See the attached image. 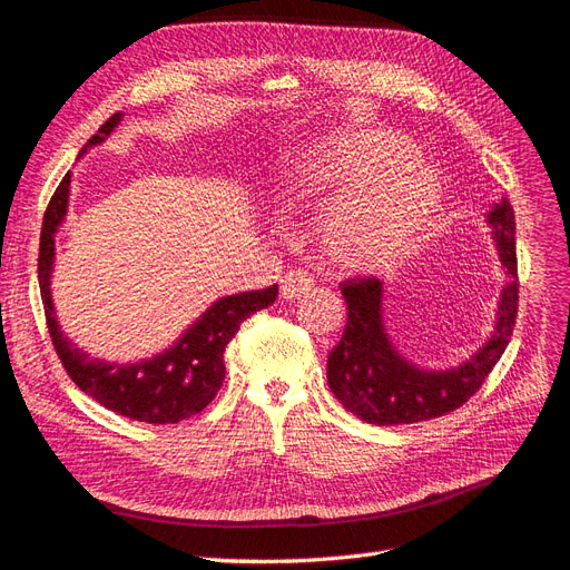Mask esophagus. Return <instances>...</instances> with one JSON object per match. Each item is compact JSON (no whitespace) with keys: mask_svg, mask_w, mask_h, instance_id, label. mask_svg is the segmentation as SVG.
<instances>
[{"mask_svg":"<svg viewBox=\"0 0 570 570\" xmlns=\"http://www.w3.org/2000/svg\"><path fill=\"white\" fill-rule=\"evenodd\" d=\"M311 289H313V276H311L308 271H304V268L285 273V278L281 281V297L283 299L306 297Z\"/></svg>","mask_w":570,"mask_h":570,"instance_id":"34e87169","label":"esophagus"}]
</instances>
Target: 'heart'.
Returning <instances> with one entry per match:
<instances>
[{"label":"heart","instance_id":"obj_1","mask_svg":"<svg viewBox=\"0 0 570 570\" xmlns=\"http://www.w3.org/2000/svg\"><path fill=\"white\" fill-rule=\"evenodd\" d=\"M402 135L344 130L294 156L283 173L287 213L304 208L338 181H351L325 210V257L344 271H374L404 257L440 210L438 170L406 158Z\"/></svg>","mask_w":570,"mask_h":570}]
</instances>
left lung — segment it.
Here are the masks:
<instances>
[{"label": "left lung", "instance_id": "1", "mask_svg": "<svg viewBox=\"0 0 570 570\" xmlns=\"http://www.w3.org/2000/svg\"><path fill=\"white\" fill-rule=\"evenodd\" d=\"M489 224L510 283L500 294L491 338L461 367L444 372L414 367L385 334L381 321L383 283L374 276L341 283L348 323L327 357V383L346 412L374 425L419 423L453 412L482 389L510 344L519 306L514 210L508 198L495 203Z\"/></svg>", "mask_w": 570, "mask_h": 570}]
</instances>
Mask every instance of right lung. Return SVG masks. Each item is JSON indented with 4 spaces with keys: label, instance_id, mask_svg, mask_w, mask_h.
<instances>
[{
    "label": "right lung",
    "instance_id": "obj_1",
    "mask_svg": "<svg viewBox=\"0 0 570 570\" xmlns=\"http://www.w3.org/2000/svg\"><path fill=\"white\" fill-rule=\"evenodd\" d=\"M121 111L111 114L94 138L86 142V147L102 142L114 126L121 121ZM67 194H70V173L62 177L49 200L47 213H43L37 264L39 292L43 313H47L49 334L67 376L86 395L109 409V412L132 421L166 425L203 412L215 400L224 381L226 344L236 336L245 317L276 302L278 285L255 292H240L234 294V297L215 302L179 336L173 348L158 353L151 360L135 364H111L105 360H94L60 332L51 302L49 285L56 255L53 236L67 213Z\"/></svg>",
    "mask_w": 570,
    "mask_h": 570
}]
</instances>
